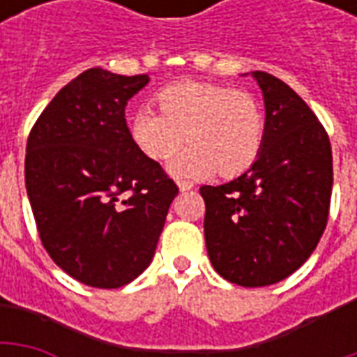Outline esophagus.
<instances>
[{
    "mask_svg": "<svg viewBox=\"0 0 357 357\" xmlns=\"http://www.w3.org/2000/svg\"><path fill=\"white\" fill-rule=\"evenodd\" d=\"M178 187L179 191H191V189H193V183H191V181H179Z\"/></svg>",
    "mask_w": 357,
    "mask_h": 357,
    "instance_id": "34e87169",
    "label": "esophagus"
}]
</instances>
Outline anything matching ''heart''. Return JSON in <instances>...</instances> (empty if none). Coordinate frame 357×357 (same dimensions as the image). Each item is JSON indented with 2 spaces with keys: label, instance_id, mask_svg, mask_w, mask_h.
I'll use <instances>...</instances> for the list:
<instances>
[{
  "label": "heart",
  "instance_id": "heart-1",
  "mask_svg": "<svg viewBox=\"0 0 357 357\" xmlns=\"http://www.w3.org/2000/svg\"><path fill=\"white\" fill-rule=\"evenodd\" d=\"M160 114L137 110L130 122L133 143L153 160H166L176 179H202L220 172L233 178L255 162L264 141V110L255 95L208 82H179L156 95Z\"/></svg>",
  "mask_w": 357,
  "mask_h": 357
}]
</instances>
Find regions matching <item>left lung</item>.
Here are the masks:
<instances>
[{"mask_svg":"<svg viewBox=\"0 0 357 357\" xmlns=\"http://www.w3.org/2000/svg\"><path fill=\"white\" fill-rule=\"evenodd\" d=\"M252 78L266 107L256 160L224 185H202L204 239L214 269L241 287H268L294 273L321 239L329 216L333 155L327 132L284 82Z\"/></svg>","mask_w":357,"mask_h":357,"instance_id":"8db88e82","label":"left lung"}]
</instances>
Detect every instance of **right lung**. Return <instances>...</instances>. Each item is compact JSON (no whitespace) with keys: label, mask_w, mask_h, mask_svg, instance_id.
<instances>
[{"label":"right lung","mask_w":357,"mask_h":357,"mask_svg":"<svg viewBox=\"0 0 357 357\" xmlns=\"http://www.w3.org/2000/svg\"><path fill=\"white\" fill-rule=\"evenodd\" d=\"M149 80L89 68L53 97L28 137L24 179L40 239L88 287L118 289L149 268L178 195L126 124V105Z\"/></svg>","instance_id":"obj_1"}]
</instances>
